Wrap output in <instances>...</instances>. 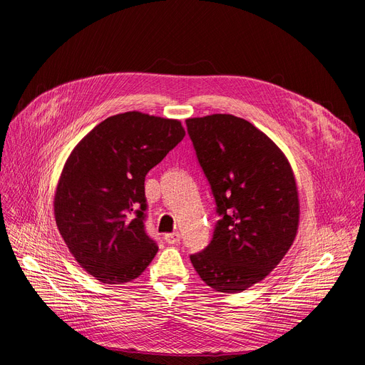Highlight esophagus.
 Here are the masks:
<instances>
[{"instance_id":"34e87169","label":"esophagus","mask_w":365,"mask_h":365,"mask_svg":"<svg viewBox=\"0 0 365 365\" xmlns=\"http://www.w3.org/2000/svg\"><path fill=\"white\" fill-rule=\"evenodd\" d=\"M165 242L168 244H178L180 241V234L179 232H171V234H165L164 235Z\"/></svg>"}]
</instances>
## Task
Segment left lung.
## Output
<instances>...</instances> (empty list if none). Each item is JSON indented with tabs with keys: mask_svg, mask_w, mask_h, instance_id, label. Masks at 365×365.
I'll return each instance as SVG.
<instances>
[{
	"mask_svg": "<svg viewBox=\"0 0 365 365\" xmlns=\"http://www.w3.org/2000/svg\"><path fill=\"white\" fill-rule=\"evenodd\" d=\"M186 125L220 216L212 242L190 262L216 292L240 293L269 275L293 245L294 173L263 131L235 115L187 118Z\"/></svg>",
	"mask_w": 365,
	"mask_h": 365,
	"instance_id": "left-lung-1",
	"label": "left lung"
}]
</instances>
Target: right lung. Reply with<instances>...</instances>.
<instances>
[{"instance_id": "obj_1", "label": "right lung", "mask_w": 365, "mask_h": 365, "mask_svg": "<svg viewBox=\"0 0 365 365\" xmlns=\"http://www.w3.org/2000/svg\"><path fill=\"white\" fill-rule=\"evenodd\" d=\"M185 138L179 120L138 110L96 125L68 157L54 192L57 229L86 272L125 284L158 247L145 232V178Z\"/></svg>"}]
</instances>
